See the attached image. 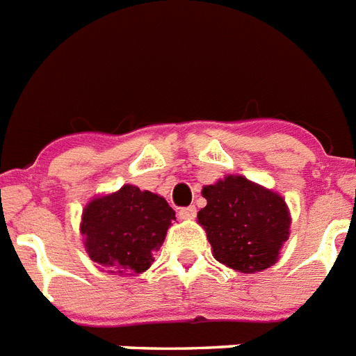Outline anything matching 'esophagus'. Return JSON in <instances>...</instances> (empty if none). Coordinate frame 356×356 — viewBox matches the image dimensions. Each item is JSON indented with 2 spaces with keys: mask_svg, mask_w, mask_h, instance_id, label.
Returning a JSON list of instances; mask_svg holds the SVG:
<instances>
[{
  "mask_svg": "<svg viewBox=\"0 0 356 356\" xmlns=\"http://www.w3.org/2000/svg\"><path fill=\"white\" fill-rule=\"evenodd\" d=\"M195 207H184V209H181L179 211V218L181 220H194L195 218Z\"/></svg>",
  "mask_w": 356,
  "mask_h": 356,
  "instance_id": "obj_1",
  "label": "esophagus"
}]
</instances>
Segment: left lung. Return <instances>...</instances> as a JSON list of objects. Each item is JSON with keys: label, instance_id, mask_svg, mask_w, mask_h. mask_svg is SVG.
Here are the masks:
<instances>
[{"label": "left lung", "instance_id": "8db88e82", "mask_svg": "<svg viewBox=\"0 0 356 356\" xmlns=\"http://www.w3.org/2000/svg\"><path fill=\"white\" fill-rule=\"evenodd\" d=\"M201 194L207 207L197 212V223L218 262L242 273L275 264L292 223L281 195L242 175L220 179L203 186Z\"/></svg>", "mask_w": 356, "mask_h": 356}]
</instances>
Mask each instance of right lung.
Returning a JSON list of instances; mask_svg holds the SVG:
<instances>
[{"mask_svg": "<svg viewBox=\"0 0 356 356\" xmlns=\"http://www.w3.org/2000/svg\"><path fill=\"white\" fill-rule=\"evenodd\" d=\"M175 211L162 195L123 184L85 207L81 234L86 253L102 270L136 275L153 264Z\"/></svg>", "mask_w": 356, "mask_h": 356, "instance_id": "add662e5", "label": "right lung"}]
</instances>
